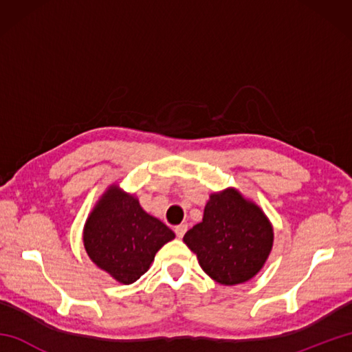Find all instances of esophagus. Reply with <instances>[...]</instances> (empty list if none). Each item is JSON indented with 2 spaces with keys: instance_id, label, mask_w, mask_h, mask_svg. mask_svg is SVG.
<instances>
[{
  "instance_id": "esophagus-1",
  "label": "esophagus",
  "mask_w": 352,
  "mask_h": 352,
  "mask_svg": "<svg viewBox=\"0 0 352 352\" xmlns=\"http://www.w3.org/2000/svg\"><path fill=\"white\" fill-rule=\"evenodd\" d=\"M174 231H175L177 237L182 239V237L186 234V231H188V226H186V223H180V226H177V227L174 228Z\"/></svg>"
}]
</instances>
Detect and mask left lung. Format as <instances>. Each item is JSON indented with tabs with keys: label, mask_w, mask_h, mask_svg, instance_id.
<instances>
[{
	"label": "left lung",
	"mask_w": 352,
	"mask_h": 352,
	"mask_svg": "<svg viewBox=\"0 0 352 352\" xmlns=\"http://www.w3.org/2000/svg\"><path fill=\"white\" fill-rule=\"evenodd\" d=\"M203 271L216 283L234 286L254 278L274 245L265 212L234 188L210 193L203 221L183 237Z\"/></svg>",
	"instance_id": "8db88e82"
}]
</instances>
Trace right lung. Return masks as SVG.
Segmentation results:
<instances>
[{"label": "right lung", "instance_id": "obj_1", "mask_svg": "<svg viewBox=\"0 0 352 352\" xmlns=\"http://www.w3.org/2000/svg\"><path fill=\"white\" fill-rule=\"evenodd\" d=\"M175 237L174 231L148 214L134 193L111 184L96 201L83 228L89 258L121 284L144 275L157 251Z\"/></svg>", "mask_w": 352, "mask_h": 352}]
</instances>
